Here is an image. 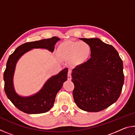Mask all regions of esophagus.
Returning <instances> with one entry per match:
<instances>
[{
  "instance_id": "1",
  "label": "esophagus",
  "mask_w": 135,
  "mask_h": 135,
  "mask_svg": "<svg viewBox=\"0 0 135 135\" xmlns=\"http://www.w3.org/2000/svg\"><path fill=\"white\" fill-rule=\"evenodd\" d=\"M68 80H71V70H69L68 71Z\"/></svg>"
}]
</instances>
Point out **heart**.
I'll use <instances>...</instances> for the list:
<instances>
[{"mask_svg": "<svg viewBox=\"0 0 135 135\" xmlns=\"http://www.w3.org/2000/svg\"><path fill=\"white\" fill-rule=\"evenodd\" d=\"M58 54L64 60L71 59L74 65H81L89 58L91 47L85 42L67 41L58 46Z\"/></svg>", "mask_w": 135, "mask_h": 135, "instance_id": "heart-1", "label": "heart"}]
</instances>
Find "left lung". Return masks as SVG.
<instances>
[{
    "label": "left lung",
    "instance_id": "1",
    "mask_svg": "<svg viewBox=\"0 0 135 135\" xmlns=\"http://www.w3.org/2000/svg\"><path fill=\"white\" fill-rule=\"evenodd\" d=\"M91 47V58L73 70V98L80 109L103 110L117 101L124 84L123 64L118 52L98 38H81Z\"/></svg>",
    "mask_w": 135,
    "mask_h": 135
}]
</instances>
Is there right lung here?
<instances>
[{"label":"right lung","mask_w":135,"mask_h":135,"mask_svg":"<svg viewBox=\"0 0 135 135\" xmlns=\"http://www.w3.org/2000/svg\"><path fill=\"white\" fill-rule=\"evenodd\" d=\"M59 40L58 37H53L26 43L18 46L9 57L3 74L4 92L8 99L20 111L27 114H40L47 112L53 107L57 93L62 87L64 82L67 80V68L52 76L38 92L28 97H22L16 92L13 79L17 63L24 54L31 49L38 48L53 52L55 45Z\"/></svg>","instance_id":"add662e5"}]
</instances>
